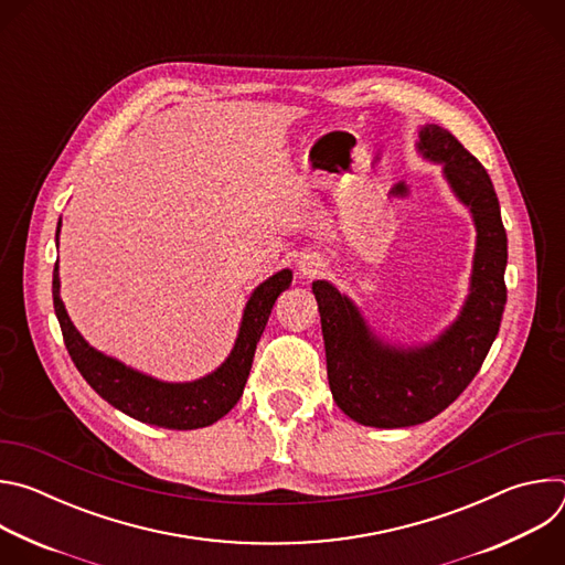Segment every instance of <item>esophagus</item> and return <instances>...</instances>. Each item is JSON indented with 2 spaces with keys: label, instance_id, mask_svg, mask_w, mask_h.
Here are the masks:
<instances>
[{
  "label": "esophagus",
  "instance_id": "esophagus-1",
  "mask_svg": "<svg viewBox=\"0 0 565 565\" xmlns=\"http://www.w3.org/2000/svg\"><path fill=\"white\" fill-rule=\"evenodd\" d=\"M321 270H324V264L319 262V257H315V255H303V257L299 259V275H301V277H315V275H319Z\"/></svg>",
  "mask_w": 565,
  "mask_h": 565
}]
</instances>
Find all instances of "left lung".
I'll use <instances>...</instances> for the list:
<instances>
[{"label": "left lung", "instance_id": "left-lung-1", "mask_svg": "<svg viewBox=\"0 0 565 565\" xmlns=\"http://www.w3.org/2000/svg\"><path fill=\"white\" fill-rule=\"evenodd\" d=\"M420 149L445 163V177L478 230L471 292L456 324L429 347L388 349L371 338L355 306L335 286L312 284L333 399L366 427H412L445 412L486 362L508 299V234L490 174L438 125L420 131Z\"/></svg>", "mask_w": 565, "mask_h": 565}]
</instances>
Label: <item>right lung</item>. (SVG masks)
Wrapping results in <instances>:
<instances>
[{
  "label": "right lung",
  "mask_w": 565,
  "mask_h": 565,
  "mask_svg": "<svg viewBox=\"0 0 565 565\" xmlns=\"http://www.w3.org/2000/svg\"><path fill=\"white\" fill-rule=\"evenodd\" d=\"M290 270H281L264 281L246 306L244 321H241V331L230 358L207 377L188 384L158 382L92 349L83 335L75 331L64 310L60 299L57 264L53 270V308L75 369L100 397L140 423L188 431L216 423L236 405L248 382L257 342L268 324L273 303L290 286Z\"/></svg>",
  "instance_id": "right-lung-1"
}]
</instances>
